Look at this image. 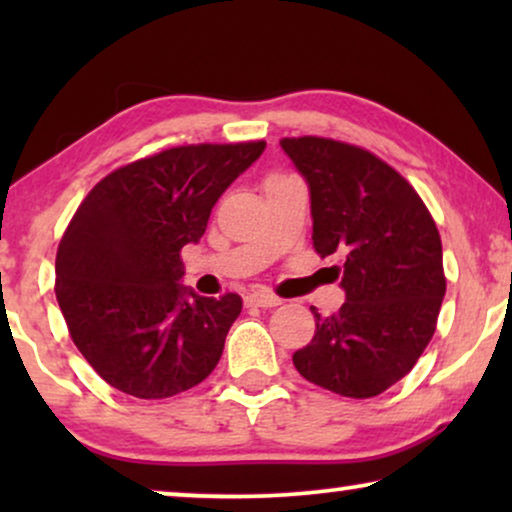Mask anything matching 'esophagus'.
Masks as SVG:
<instances>
[{
  "instance_id": "obj_1",
  "label": "esophagus",
  "mask_w": 512,
  "mask_h": 512,
  "mask_svg": "<svg viewBox=\"0 0 512 512\" xmlns=\"http://www.w3.org/2000/svg\"><path fill=\"white\" fill-rule=\"evenodd\" d=\"M244 300H247V305H251V307H277L279 303H282V300H279L275 293H270V291H265V289L251 291Z\"/></svg>"
}]
</instances>
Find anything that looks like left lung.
Here are the masks:
<instances>
[{
    "label": "left lung",
    "mask_w": 512,
    "mask_h": 512,
    "mask_svg": "<svg viewBox=\"0 0 512 512\" xmlns=\"http://www.w3.org/2000/svg\"><path fill=\"white\" fill-rule=\"evenodd\" d=\"M282 149L310 188L312 244L340 254L345 303L310 307L317 331L293 354L305 380L333 394L373 398L415 366L445 296L443 244L415 188L384 160L324 137H286Z\"/></svg>",
    "instance_id": "8db88e82"
}]
</instances>
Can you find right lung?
<instances>
[{"label": "right lung", "instance_id": "right-lung-1", "mask_svg": "<svg viewBox=\"0 0 512 512\" xmlns=\"http://www.w3.org/2000/svg\"><path fill=\"white\" fill-rule=\"evenodd\" d=\"M265 142L198 144L135 160L76 209L55 258V296L95 373L135 398H170L212 373L242 298L181 284V249L198 244L223 191Z\"/></svg>", "mask_w": 512, "mask_h": 512}]
</instances>
